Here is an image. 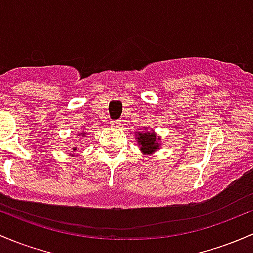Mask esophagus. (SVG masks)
Segmentation results:
<instances>
[{"label":"esophagus","instance_id":"1","mask_svg":"<svg viewBox=\"0 0 253 253\" xmlns=\"http://www.w3.org/2000/svg\"><path fill=\"white\" fill-rule=\"evenodd\" d=\"M120 124H121V122H120V121H111L110 122L111 127H114V128H118V127L120 126Z\"/></svg>","mask_w":253,"mask_h":253}]
</instances>
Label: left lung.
<instances>
[{"label": "left lung", "instance_id": "8db88e82", "mask_svg": "<svg viewBox=\"0 0 253 253\" xmlns=\"http://www.w3.org/2000/svg\"><path fill=\"white\" fill-rule=\"evenodd\" d=\"M134 134L139 150L144 155H151L161 148V137L156 135L155 132L149 131L148 127H144V131L134 132Z\"/></svg>", "mask_w": 253, "mask_h": 253}]
</instances>
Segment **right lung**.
I'll return each mask as SVG.
<instances>
[{"label":"right lung","mask_w":253,"mask_h":253,"mask_svg":"<svg viewBox=\"0 0 253 253\" xmlns=\"http://www.w3.org/2000/svg\"><path fill=\"white\" fill-rule=\"evenodd\" d=\"M79 135H80V137H81V135L84 137V135H86V133H84V132H80ZM73 151H76V148H73ZM70 156H74V155H73V154H70Z\"/></svg>","instance_id":"right-lung-1"}]
</instances>
